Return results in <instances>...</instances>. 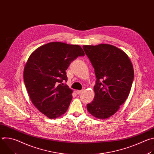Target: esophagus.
<instances>
[{
    "instance_id": "1",
    "label": "esophagus",
    "mask_w": 154,
    "mask_h": 154,
    "mask_svg": "<svg viewBox=\"0 0 154 154\" xmlns=\"http://www.w3.org/2000/svg\"><path fill=\"white\" fill-rule=\"evenodd\" d=\"M83 92V90H77V91H76V93H77V94H80L82 93Z\"/></svg>"
}]
</instances>
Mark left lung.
I'll return each instance as SVG.
<instances>
[{
    "label": "left lung",
    "instance_id": "obj_1",
    "mask_svg": "<svg viewBox=\"0 0 154 154\" xmlns=\"http://www.w3.org/2000/svg\"><path fill=\"white\" fill-rule=\"evenodd\" d=\"M96 77L94 98L87 104L88 112L98 119H106L119 109L130 93L134 71L127 55L106 44L83 46Z\"/></svg>",
    "mask_w": 154,
    "mask_h": 154
}]
</instances>
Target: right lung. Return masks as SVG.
Wrapping results in <instances>:
<instances>
[{
	"label": "right lung",
	"instance_id": "right-lung-1",
	"mask_svg": "<svg viewBox=\"0 0 154 154\" xmlns=\"http://www.w3.org/2000/svg\"><path fill=\"white\" fill-rule=\"evenodd\" d=\"M85 53L79 45L52 42L36 49L24 70V80L33 104L50 119L66 113L72 98L66 70L72 61Z\"/></svg>",
	"mask_w": 154,
	"mask_h": 154
}]
</instances>
